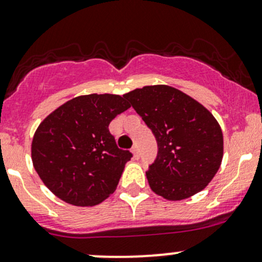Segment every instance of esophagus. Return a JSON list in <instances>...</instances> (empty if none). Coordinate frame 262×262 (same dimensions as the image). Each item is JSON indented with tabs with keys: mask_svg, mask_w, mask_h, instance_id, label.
I'll list each match as a JSON object with an SVG mask.
<instances>
[{
	"mask_svg": "<svg viewBox=\"0 0 262 262\" xmlns=\"http://www.w3.org/2000/svg\"><path fill=\"white\" fill-rule=\"evenodd\" d=\"M132 152H133V155H134V158H136V160H138V158H139V152H138V148H137V147H133V148H132Z\"/></svg>",
	"mask_w": 262,
	"mask_h": 262,
	"instance_id": "1",
	"label": "esophagus"
}]
</instances>
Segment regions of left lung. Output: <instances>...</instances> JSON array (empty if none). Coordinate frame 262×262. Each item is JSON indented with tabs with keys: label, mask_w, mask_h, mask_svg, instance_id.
I'll list each match as a JSON object with an SVG mask.
<instances>
[{
	"label": "left lung",
	"mask_w": 262,
	"mask_h": 262,
	"mask_svg": "<svg viewBox=\"0 0 262 262\" xmlns=\"http://www.w3.org/2000/svg\"><path fill=\"white\" fill-rule=\"evenodd\" d=\"M123 97L157 141V157L146 171L150 189L167 200L202 191L223 158V134L209 110L165 84L133 90Z\"/></svg>",
	"instance_id": "left-lung-1"
}]
</instances>
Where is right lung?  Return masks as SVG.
<instances>
[{"label": "right lung", "mask_w": 262, "mask_h": 262, "mask_svg": "<svg viewBox=\"0 0 262 262\" xmlns=\"http://www.w3.org/2000/svg\"><path fill=\"white\" fill-rule=\"evenodd\" d=\"M130 105L119 95H84L47 116L31 144L34 168L59 199L92 207L115 191L133 157L116 146L109 124Z\"/></svg>", "instance_id": "right-lung-1"}]
</instances>
